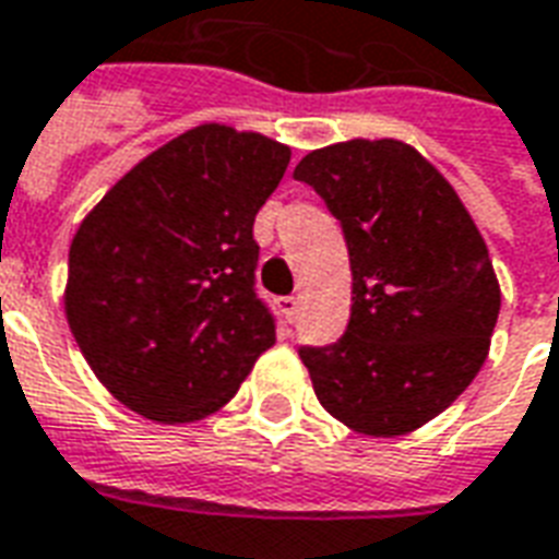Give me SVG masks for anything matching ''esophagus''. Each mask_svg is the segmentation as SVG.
<instances>
[{"label":"esophagus","mask_w":559,"mask_h":559,"mask_svg":"<svg viewBox=\"0 0 559 559\" xmlns=\"http://www.w3.org/2000/svg\"><path fill=\"white\" fill-rule=\"evenodd\" d=\"M278 308L287 314V320H296V314H299V296H281Z\"/></svg>","instance_id":"esophagus-1"}]
</instances>
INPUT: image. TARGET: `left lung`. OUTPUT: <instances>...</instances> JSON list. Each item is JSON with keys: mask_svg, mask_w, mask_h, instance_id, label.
Segmentation results:
<instances>
[{"mask_svg": "<svg viewBox=\"0 0 559 559\" xmlns=\"http://www.w3.org/2000/svg\"><path fill=\"white\" fill-rule=\"evenodd\" d=\"M293 176L323 197L350 251L347 332L299 347L320 404L371 437H399L452 404L491 347L500 284L455 188L401 140L308 152Z\"/></svg>", "mask_w": 559, "mask_h": 559, "instance_id": "left-lung-1", "label": "left lung"}]
</instances>
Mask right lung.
Listing matches in <instances>:
<instances>
[{
  "instance_id": "1",
  "label": "right lung",
  "mask_w": 559,
  "mask_h": 559,
  "mask_svg": "<svg viewBox=\"0 0 559 559\" xmlns=\"http://www.w3.org/2000/svg\"><path fill=\"white\" fill-rule=\"evenodd\" d=\"M287 164L284 143L197 126L83 218L68 251V326L126 407L164 425L203 419L275 344L254 287V218Z\"/></svg>"
}]
</instances>
